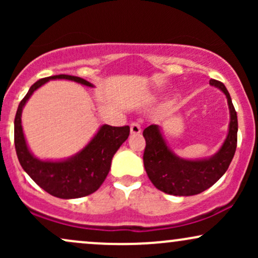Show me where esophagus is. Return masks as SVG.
I'll list each match as a JSON object with an SVG mask.
<instances>
[{
    "mask_svg": "<svg viewBox=\"0 0 258 258\" xmlns=\"http://www.w3.org/2000/svg\"><path fill=\"white\" fill-rule=\"evenodd\" d=\"M142 128H141V125H139V122L137 121H133L131 123V133L132 135H138V133H141Z\"/></svg>",
    "mask_w": 258,
    "mask_h": 258,
    "instance_id": "obj_1",
    "label": "esophagus"
}]
</instances>
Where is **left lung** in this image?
I'll return each mask as SVG.
<instances>
[{"label":"left lung","instance_id":"obj_1","mask_svg":"<svg viewBox=\"0 0 258 258\" xmlns=\"http://www.w3.org/2000/svg\"><path fill=\"white\" fill-rule=\"evenodd\" d=\"M210 85L226 94L230 112L227 138L214 156L204 160L180 159L167 147L158 126L150 125L143 131L144 168L153 184L164 193L179 197L203 193L226 173L232 162L238 142V116L226 86L214 79L210 80Z\"/></svg>","mask_w":258,"mask_h":258}]
</instances>
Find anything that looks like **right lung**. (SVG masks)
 Segmentation results:
<instances>
[{"label": "right lung", "mask_w": 258, "mask_h": 258, "mask_svg": "<svg viewBox=\"0 0 258 258\" xmlns=\"http://www.w3.org/2000/svg\"><path fill=\"white\" fill-rule=\"evenodd\" d=\"M64 79L93 87L86 80L72 75H54L38 80L19 103L14 119V146L18 160L31 179L43 190L60 198L76 199L97 190L108 176L111 160L121 144L128 138L130 127L103 125L90 143L73 158L63 161H42L30 153L22 127V111L31 94L49 80Z\"/></svg>", "instance_id": "obj_1"}]
</instances>
